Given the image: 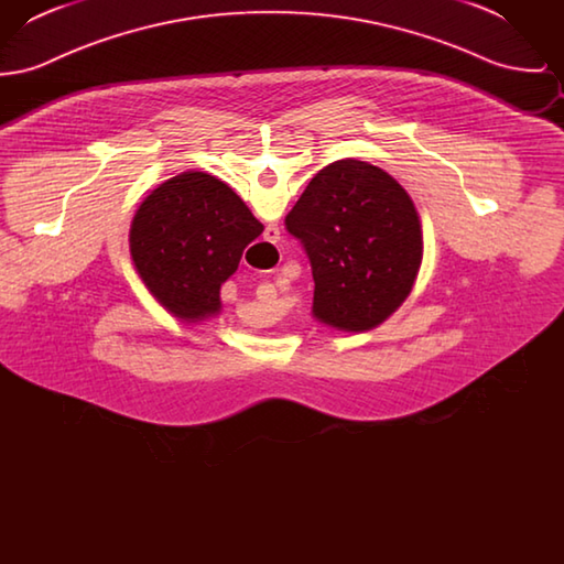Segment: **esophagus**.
Wrapping results in <instances>:
<instances>
[{
	"mask_svg": "<svg viewBox=\"0 0 564 564\" xmlns=\"http://www.w3.org/2000/svg\"><path fill=\"white\" fill-rule=\"evenodd\" d=\"M279 235H281V232H279V228H276V226H269V228H267V241H270V242L279 241V239H281V237H279ZM264 288H267V292H269V294H272V292H274V288H272V285H270V283H267V285H264Z\"/></svg>",
	"mask_w": 564,
	"mask_h": 564,
	"instance_id": "esophagus-1",
	"label": "esophagus"
}]
</instances>
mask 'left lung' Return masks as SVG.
<instances>
[{
    "label": "left lung",
    "instance_id": "obj_1",
    "mask_svg": "<svg viewBox=\"0 0 564 564\" xmlns=\"http://www.w3.org/2000/svg\"><path fill=\"white\" fill-rule=\"evenodd\" d=\"M285 228L311 260L315 319L343 332L372 329L395 313L421 269L416 207L387 171L368 162L323 166Z\"/></svg>",
    "mask_w": 564,
    "mask_h": 564
}]
</instances>
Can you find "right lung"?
<instances>
[{
    "mask_svg": "<svg viewBox=\"0 0 564 564\" xmlns=\"http://www.w3.org/2000/svg\"><path fill=\"white\" fill-rule=\"evenodd\" d=\"M264 226L241 198L203 171H186L154 189L137 209L131 258L162 306L184 322L221 308L219 288L239 269L242 249Z\"/></svg>",
    "mask_w": 564,
    "mask_h": 564,
    "instance_id": "obj_1",
    "label": "right lung"
}]
</instances>
